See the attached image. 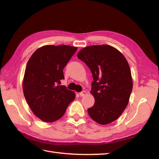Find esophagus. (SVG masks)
Wrapping results in <instances>:
<instances>
[{
	"label": "esophagus",
	"instance_id": "34e87169",
	"mask_svg": "<svg viewBox=\"0 0 159 159\" xmlns=\"http://www.w3.org/2000/svg\"><path fill=\"white\" fill-rule=\"evenodd\" d=\"M85 93H86V92L85 91H82L81 92H80L79 93V95H80V96H85Z\"/></svg>",
	"mask_w": 159,
	"mask_h": 159
}]
</instances>
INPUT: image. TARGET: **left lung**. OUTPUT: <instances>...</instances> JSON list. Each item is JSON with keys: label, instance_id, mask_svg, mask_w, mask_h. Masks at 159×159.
Masks as SVG:
<instances>
[{"label": "left lung", "instance_id": "obj_1", "mask_svg": "<svg viewBox=\"0 0 159 159\" xmlns=\"http://www.w3.org/2000/svg\"><path fill=\"white\" fill-rule=\"evenodd\" d=\"M77 57L92 74L93 106L87 109L97 123L105 125L117 120L128 105L133 89L129 65L119 50L109 45L91 46L80 50Z\"/></svg>", "mask_w": 159, "mask_h": 159}]
</instances>
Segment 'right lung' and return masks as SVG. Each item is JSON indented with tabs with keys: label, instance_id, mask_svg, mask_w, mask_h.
Here are the masks:
<instances>
[{
	"label": "right lung",
	"instance_id": "add662e5",
	"mask_svg": "<svg viewBox=\"0 0 159 159\" xmlns=\"http://www.w3.org/2000/svg\"><path fill=\"white\" fill-rule=\"evenodd\" d=\"M77 50L76 47L46 45L30 57L23 80V92L35 116L45 122L60 119L75 93L60 85L63 70Z\"/></svg>",
	"mask_w": 159,
	"mask_h": 159
}]
</instances>
